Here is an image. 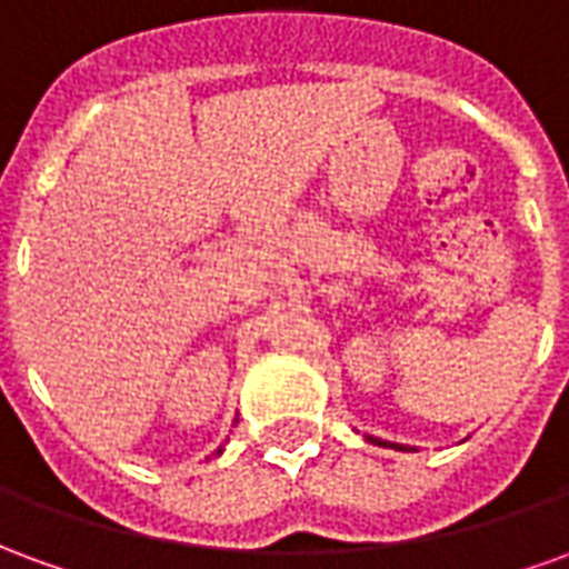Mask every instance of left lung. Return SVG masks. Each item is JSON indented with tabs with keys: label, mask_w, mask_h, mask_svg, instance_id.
Here are the masks:
<instances>
[{
	"label": "left lung",
	"mask_w": 569,
	"mask_h": 569,
	"mask_svg": "<svg viewBox=\"0 0 569 569\" xmlns=\"http://www.w3.org/2000/svg\"><path fill=\"white\" fill-rule=\"evenodd\" d=\"M369 441H375V445H383V448H396V451H411L408 445H396V441H383V439H375V436H366Z\"/></svg>",
	"instance_id": "1"
}]
</instances>
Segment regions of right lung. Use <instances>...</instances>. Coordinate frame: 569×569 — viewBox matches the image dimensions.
Instances as JSON below:
<instances>
[{"mask_svg": "<svg viewBox=\"0 0 569 569\" xmlns=\"http://www.w3.org/2000/svg\"><path fill=\"white\" fill-rule=\"evenodd\" d=\"M216 453H222V448H216Z\"/></svg>", "mask_w": 569, "mask_h": 569, "instance_id": "obj_1", "label": "right lung"}]
</instances>
